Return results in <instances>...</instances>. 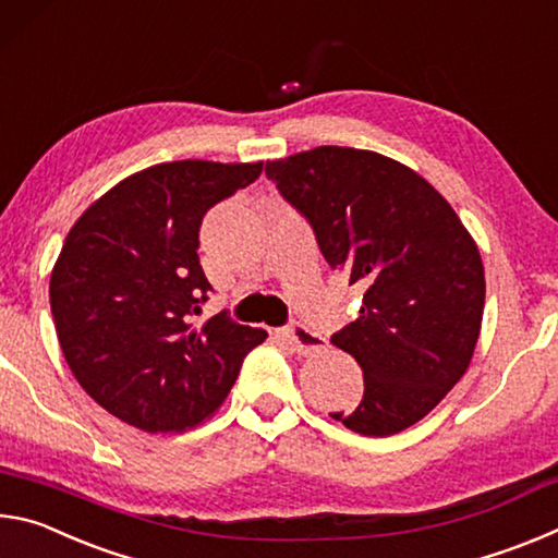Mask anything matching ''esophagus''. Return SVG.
Listing matches in <instances>:
<instances>
[{
    "label": "esophagus",
    "mask_w": 558,
    "mask_h": 558,
    "mask_svg": "<svg viewBox=\"0 0 558 558\" xmlns=\"http://www.w3.org/2000/svg\"><path fill=\"white\" fill-rule=\"evenodd\" d=\"M282 337H286V342L292 347V352H298L302 356L307 354H317L323 352V349L327 347V342L323 337H317L310 332V329H305L302 325H292L288 329H282Z\"/></svg>",
    "instance_id": "1"
}]
</instances>
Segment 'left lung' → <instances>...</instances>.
<instances>
[{
  "instance_id": "8db88e82",
  "label": "left lung",
  "mask_w": 558,
  "mask_h": 558,
  "mask_svg": "<svg viewBox=\"0 0 558 558\" xmlns=\"http://www.w3.org/2000/svg\"><path fill=\"white\" fill-rule=\"evenodd\" d=\"M313 226L329 268L364 290L332 344L356 359L364 396L332 413L386 438L446 399L468 372L485 310V268L452 206L411 167L369 149L315 147L266 165Z\"/></svg>"
}]
</instances>
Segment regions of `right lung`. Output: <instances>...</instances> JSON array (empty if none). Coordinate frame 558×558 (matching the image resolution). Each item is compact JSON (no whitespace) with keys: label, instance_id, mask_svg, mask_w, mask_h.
Wrapping results in <instances>:
<instances>
[{"label":"right lung","instance_id":"1","mask_svg":"<svg viewBox=\"0 0 558 558\" xmlns=\"http://www.w3.org/2000/svg\"><path fill=\"white\" fill-rule=\"evenodd\" d=\"M263 162L182 159L122 179L73 223L51 270L65 362L93 401L145 433H182L229 396L266 329L226 313L192 325L211 290L199 229L214 204L256 182Z\"/></svg>","mask_w":558,"mask_h":558}]
</instances>
